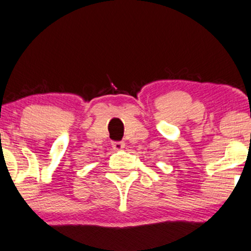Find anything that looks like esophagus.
Here are the masks:
<instances>
[{
    "instance_id": "obj_1",
    "label": "esophagus",
    "mask_w": 251,
    "mask_h": 251,
    "mask_svg": "<svg viewBox=\"0 0 251 251\" xmlns=\"http://www.w3.org/2000/svg\"><path fill=\"white\" fill-rule=\"evenodd\" d=\"M112 148L114 150H117V151H120V150H123L125 148V144L123 142H113L112 143Z\"/></svg>"
}]
</instances>
